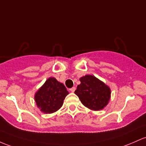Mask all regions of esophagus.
Here are the masks:
<instances>
[{
	"label": "esophagus",
	"mask_w": 146,
	"mask_h": 146,
	"mask_svg": "<svg viewBox=\"0 0 146 146\" xmlns=\"http://www.w3.org/2000/svg\"><path fill=\"white\" fill-rule=\"evenodd\" d=\"M75 90H76V87H72L70 89V91H71V92H74Z\"/></svg>",
	"instance_id": "1"
}]
</instances>
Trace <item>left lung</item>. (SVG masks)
I'll use <instances>...</instances> for the list:
<instances>
[{"label":"left lung","mask_w":146,"mask_h":146,"mask_svg":"<svg viewBox=\"0 0 146 146\" xmlns=\"http://www.w3.org/2000/svg\"><path fill=\"white\" fill-rule=\"evenodd\" d=\"M75 94L84 106L92 110H102L110 99V89L96 77L87 75L80 79Z\"/></svg>","instance_id":"left-lung-1"}]
</instances>
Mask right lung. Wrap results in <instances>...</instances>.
Returning <instances> with one entry per match:
<instances>
[{
	"mask_svg": "<svg viewBox=\"0 0 146 146\" xmlns=\"http://www.w3.org/2000/svg\"><path fill=\"white\" fill-rule=\"evenodd\" d=\"M68 91L62 83L55 78H50L35 94V102L41 111L46 113H53L63 105Z\"/></svg>",
	"mask_w": 146,
	"mask_h": 146,
	"instance_id": "right-lung-1",
	"label": "right lung"
}]
</instances>
